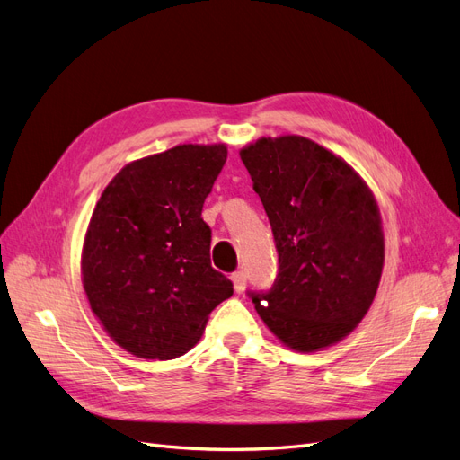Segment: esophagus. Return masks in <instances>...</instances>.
Instances as JSON below:
<instances>
[{"label": "esophagus", "instance_id": "34e87169", "mask_svg": "<svg viewBox=\"0 0 460 460\" xmlns=\"http://www.w3.org/2000/svg\"><path fill=\"white\" fill-rule=\"evenodd\" d=\"M232 282H234L235 294H243V289H245V272L243 270H235L232 274Z\"/></svg>", "mask_w": 460, "mask_h": 460}]
</instances>
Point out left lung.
Returning <instances> with one entry per match:
<instances>
[{
  "label": "left lung",
  "mask_w": 460,
  "mask_h": 460,
  "mask_svg": "<svg viewBox=\"0 0 460 460\" xmlns=\"http://www.w3.org/2000/svg\"><path fill=\"white\" fill-rule=\"evenodd\" d=\"M240 157L278 252L272 288L249 291L259 316L296 351L338 343L368 313L380 284L378 203L349 164L303 136L261 137Z\"/></svg>",
  "instance_id": "left-lung-1"
}]
</instances>
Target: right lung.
<instances>
[{
  "label": "right lung",
  "instance_id": "add662e5",
  "mask_svg": "<svg viewBox=\"0 0 460 460\" xmlns=\"http://www.w3.org/2000/svg\"><path fill=\"white\" fill-rule=\"evenodd\" d=\"M226 155L225 144H184L132 161L93 208L82 284L105 332L136 357L188 353L234 294L211 267V228L201 218Z\"/></svg>",
  "mask_w": 460,
  "mask_h": 460
}]
</instances>
